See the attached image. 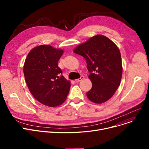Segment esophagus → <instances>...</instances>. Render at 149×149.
Returning <instances> with one entry per match:
<instances>
[{
    "label": "esophagus",
    "instance_id": "obj_1",
    "mask_svg": "<svg viewBox=\"0 0 149 149\" xmlns=\"http://www.w3.org/2000/svg\"><path fill=\"white\" fill-rule=\"evenodd\" d=\"M84 79V76H81V77L80 78V79H76L75 80V81H77V82H79V81H80L81 80H82L83 79Z\"/></svg>",
    "mask_w": 149,
    "mask_h": 149
}]
</instances>
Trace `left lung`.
Instances as JSON below:
<instances>
[{"label": "left lung", "instance_id": "8db88e82", "mask_svg": "<svg viewBox=\"0 0 149 149\" xmlns=\"http://www.w3.org/2000/svg\"><path fill=\"white\" fill-rule=\"evenodd\" d=\"M74 52L86 61L92 83L86 95L92 102L103 103L110 99L120 84L123 66L121 53L115 43L103 35L91 37L78 45Z\"/></svg>", "mask_w": 149, "mask_h": 149}]
</instances>
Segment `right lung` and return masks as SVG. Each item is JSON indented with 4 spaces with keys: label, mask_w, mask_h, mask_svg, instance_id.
<instances>
[{
    "label": "right lung",
    "mask_w": 149,
    "mask_h": 149,
    "mask_svg": "<svg viewBox=\"0 0 149 149\" xmlns=\"http://www.w3.org/2000/svg\"><path fill=\"white\" fill-rule=\"evenodd\" d=\"M63 52L49 45L37 46L29 51L23 65V74L31 94L47 106L62 104L70 90V81L61 75L62 70L58 66Z\"/></svg>",
    "instance_id": "obj_1"
}]
</instances>
